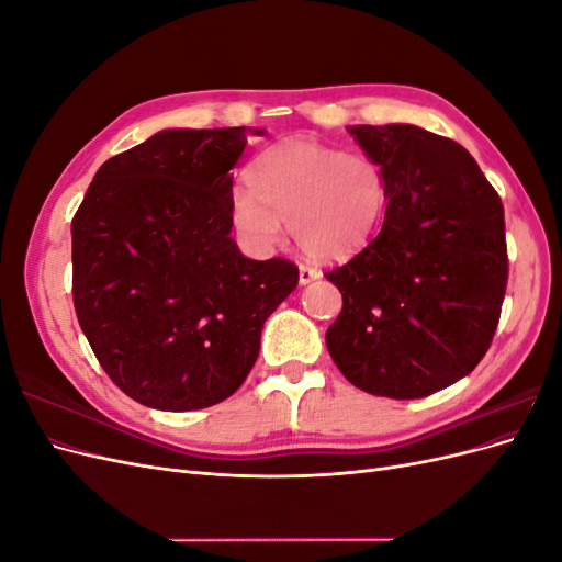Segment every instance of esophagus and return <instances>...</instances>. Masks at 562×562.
Returning a JSON list of instances; mask_svg holds the SVG:
<instances>
[{
  "mask_svg": "<svg viewBox=\"0 0 562 562\" xmlns=\"http://www.w3.org/2000/svg\"><path fill=\"white\" fill-rule=\"evenodd\" d=\"M321 277V271L316 267H310V265H300V283L307 285L312 281H316Z\"/></svg>",
  "mask_w": 562,
  "mask_h": 562,
  "instance_id": "esophagus-1",
  "label": "esophagus"
}]
</instances>
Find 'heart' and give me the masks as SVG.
Here are the masks:
<instances>
[{
    "instance_id": "obj_1",
    "label": "heart",
    "mask_w": 562,
    "mask_h": 562,
    "mask_svg": "<svg viewBox=\"0 0 562 562\" xmlns=\"http://www.w3.org/2000/svg\"><path fill=\"white\" fill-rule=\"evenodd\" d=\"M234 187L229 220L239 241L267 252L288 220L295 244L318 260H347L375 236L386 209L382 166L361 151L312 140L271 145Z\"/></svg>"
}]
</instances>
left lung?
I'll list each match as a JSON object with an SVG mask.
<instances>
[{
    "label": "left lung",
    "instance_id": "1",
    "mask_svg": "<svg viewBox=\"0 0 562 562\" xmlns=\"http://www.w3.org/2000/svg\"><path fill=\"white\" fill-rule=\"evenodd\" d=\"M386 178L382 232L326 279L342 312L326 333L368 394L431 396L481 363L508 281L504 206L469 151L411 124L353 126Z\"/></svg>",
    "mask_w": 562,
    "mask_h": 562
}]
</instances>
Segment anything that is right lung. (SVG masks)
<instances>
[{
	"mask_svg": "<svg viewBox=\"0 0 562 562\" xmlns=\"http://www.w3.org/2000/svg\"><path fill=\"white\" fill-rule=\"evenodd\" d=\"M246 145L244 126L161 131L100 166L72 217L79 326L110 380L147 407L229 398L297 288L295 262L248 260L229 236V171Z\"/></svg>",
	"mask_w": 562,
	"mask_h": 562,
	"instance_id": "1",
	"label": "right lung"
}]
</instances>
